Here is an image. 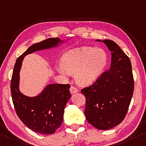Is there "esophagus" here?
<instances>
[{
    "instance_id": "1",
    "label": "esophagus",
    "mask_w": 146,
    "mask_h": 146,
    "mask_svg": "<svg viewBox=\"0 0 146 146\" xmlns=\"http://www.w3.org/2000/svg\"><path fill=\"white\" fill-rule=\"evenodd\" d=\"M78 92V90L77 88L75 87V86H71V88H70V92L71 94H75Z\"/></svg>"
}]
</instances>
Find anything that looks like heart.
I'll use <instances>...</instances> for the list:
<instances>
[{
    "label": "heart",
    "mask_w": 146,
    "mask_h": 146,
    "mask_svg": "<svg viewBox=\"0 0 146 146\" xmlns=\"http://www.w3.org/2000/svg\"><path fill=\"white\" fill-rule=\"evenodd\" d=\"M107 62L108 54L105 50L85 46L65 53L58 70L65 75L75 73L78 84L87 86L98 79Z\"/></svg>",
    "instance_id": "1"
}]
</instances>
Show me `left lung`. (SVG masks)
Here are the masks:
<instances>
[{
    "instance_id": "8db88e82",
    "label": "left lung",
    "mask_w": 146,
    "mask_h": 146,
    "mask_svg": "<svg viewBox=\"0 0 146 146\" xmlns=\"http://www.w3.org/2000/svg\"><path fill=\"white\" fill-rule=\"evenodd\" d=\"M103 41L111 51L110 68L92 85L82 89L81 93L86 98L88 122L100 130H107L125 117L134 92V78L129 57L114 41Z\"/></svg>"
}]
</instances>
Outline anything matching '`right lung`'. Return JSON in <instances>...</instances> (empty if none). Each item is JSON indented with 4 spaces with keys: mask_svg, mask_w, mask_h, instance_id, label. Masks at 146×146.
I'll use <instances>...</instances> for the list:
<instances>
[{
    "mask_svg": "<svg viewBox=\"0 0 146 146\" xmlns=\"http://www.w3.org/2000/svg\"><path fill=\"white\" fill-rule=\"evenodd\" d=\"M59 41L58 38H50L31 46L16 60L11 80V94L16 114L27 127L43 135H51L61 126L65 106L71 98V86L49 84L39 96L29 98L19 92V71L25 56L56 46Z\"/></svg>",
    "mask_w": 146,
    "mask_h": 146,
    "instance_id": "right-lung-1",
    "label": "right lung"
}]
</instances>
